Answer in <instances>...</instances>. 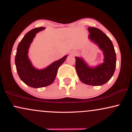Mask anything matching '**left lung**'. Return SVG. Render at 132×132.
<instances>
[{
	"label": "left lung",
	"instance_id": "left-lung-1",
	"mask_svg": "<svg viewBox=\"0 0 132 132\" xmlns=\"http://www.w3.org/2000/svg\"><path fill=\"white\" fill-rule=\"evenodd\" d=\"M89 38L103 51L104 63L97 67H89L82 58L75 57L76 69L82 82L90 86H101L112 77L116 67V54L112 41L101 30L89 27Z\"/></svg>",
	"mask_w": 132,
	"mask_h": 132
}]
</instances>
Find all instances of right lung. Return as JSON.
Returning <instances> with one entry per match:
<instances>
[{
  "mask_svg": "<svg viewBox=\"0 0 132 132\" xmlns=\"http://www.w3.org/2000/svg\"><path fill=\"white\" fill-rule=\"evenodd\" d=\"M43 29L44 27L34 28L24 36L19 44L15 59L16 69L20 79L27 86L34 88L46 87L52 84L56 76L59 67L68 56H65L42 70L33 67L27 55L28 48L36 33Z\"/></svg>",
  "mask_w": 132,
  "mask_h": 132,
  "instance_id": "add662e5",
  "label": "right lung"
}]
</instances>
